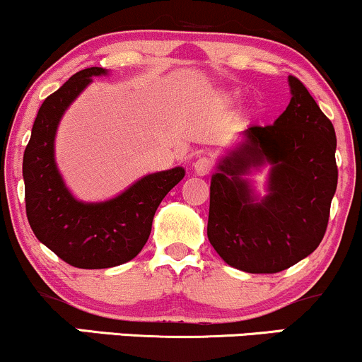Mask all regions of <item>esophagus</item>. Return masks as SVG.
<instances>
[{
    "label": "esophagus",
    "instance_id": "esophagus-1",
    "mask_svg": "<svg viewBox=\"0 0 362 362\" xmlns=\"http://www.w3.org/2000/svg\"><path fill=\"white\" fill-rule=\"evenodd\" d=\"M213 167L214 163L209 156H199L194 163V172L197 173V175L204 177V175H209Z\"/></svg>",
    "mask_w": 362,
    "mask_h": 362
}]
</instances>
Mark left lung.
I'll list each match as a JSON object with an SVG mask.
<instances>
[{
  "mask_svg": "<svg viewBox=\"0 0 362 362\" xmlns=\"http://www.w3.org/2000/svg\"><path fill=\"white\" fill-rule=\"evenodd\" d=\"M291 102L271 126H250L211 177L207 238L231 267L274 274L317 250L337 189L335 131L298 78ZM269 167L268 194L248 175Z\"/></svg>",
  "mask_w": 362,
  "mask_h": 362,
  "instance_id": "left-lung-1",
  "label": "left lung"
}]
</instances>
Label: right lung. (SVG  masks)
Returning <instances> with one entry per match:
<instances>
[{"label": "right lung", "instance_id": "1", "mask_svg": "<svg viewBox=\"0 0 362 362\" xmlns=\"http://www.w3.org/2000/svg\"><path fill=\"white\" fill-rule=\"evenodd\" d=\"M103 68L73 74L45 98L23 153L25 207L40 243L78 269H109L134 259L151 233L153 216L163 197L185 177L175 167L144 175L109 201H78L64 184L54 155V141L68 107Z\"/></svg>", "mask_w": 362, "mask_h": 362}]
</instances>
